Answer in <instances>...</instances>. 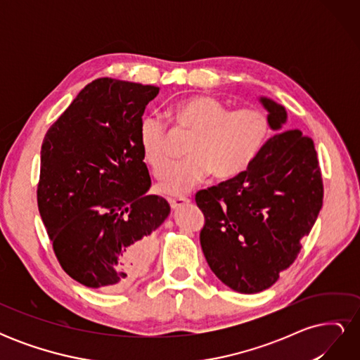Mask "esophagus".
I'll return each mask as SVG.
<instances>
[{
    "label": "esophagus",
    "instance_id": "1",
    "mask_svg": "<svg viewBox=\"0 0 360 360\" xmlns=\"http://www.w3.org/2000/svg\"><path fill=\"white\" fill-rule=\"evenodd\" d=\"M189 201H191V200L186 198V197H177V198H171V200H169V204H171V207H172V210H177V209H180L181 205L188 204Z\"/></svg>",
    "mask_w": 360,
    "mask_h": 360
}]
</instances>
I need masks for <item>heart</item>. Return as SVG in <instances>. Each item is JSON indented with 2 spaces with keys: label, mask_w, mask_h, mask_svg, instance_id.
<instances>
[{
  "label": "heart",
  "mask_w": 360,
  "mask_h": 360,
  "mask_svg": "<svg viewBox=\"0 0 360 360\" xmlns=\"http://www.w3.org/2000/svg\"><path fill=\"white\" fill-rule=\"evenodd\" d=\"M171 122L192 138L184 155L159 184L162 193L181 195L212 172L216 179H233L243 172L263 151L274 134L267 112L257 108L230 106L214 96L197 94L179 101L171 108ZM168 129L156 114L139 120L138 141L141 153L153 176L160 179L171 165L167 147Z\"/></svg>",
  "instance_id": "obj_1"
}]
</instances>
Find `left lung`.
Instances as JSON below:
<instances>
[{
    "mask_svg": "<svg viewBox=\"0 0 360 360\" xmlns=\"http://www.w3.org/2000/svg\"><path fill=\"white\" fill-rule=\"evenodd\" d=\"M259 103L278 134L243 172L195 195L205 219L200 242L207 263L243 294L271 287L294 263L323 205L312 139L284 127V106L264 96Z\"/></svg>",
    "mask_w": 360,
    "mask_h": 360,
    "instance_id": "obj_1",
    "label": "left lung"
}]
</instances>
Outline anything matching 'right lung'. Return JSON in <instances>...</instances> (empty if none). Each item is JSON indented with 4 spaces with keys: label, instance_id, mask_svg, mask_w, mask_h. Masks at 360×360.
I'll return each instance as SVG.
<instances>
[{
    "label": "right lung",
    "instance_id": "1",
    "mask_svg": "<svg viewBox=\"0 0 360 360\" xmlns=\"http://www.w3.org/2000/svg\"><path fill=\"white\" fill-rule=\"evenodd\" d=\"M159 86L101 78L45 135L37 204L61 267L90 288L123 290L144 274L171 207L151 186L138 126Z\"/></svg>",
    "mask_w": 360,
    "mask_h": 360
}]
</instances>
